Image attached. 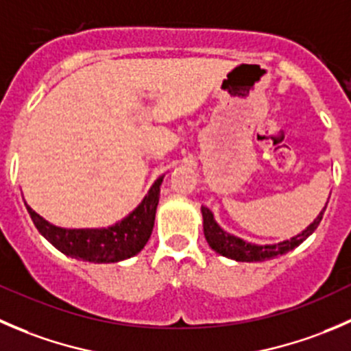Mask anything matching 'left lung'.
<instances>
[{
	"label": "left lung",
	"instance_id": "left-lung-1",
	"mask_svg": "<svg viewBox=\"0 0 351 351\" xmlns=\"http://www.w3.org/2000/svg\"><path fill=\"white\" fill-rule=\"evenodd\" d=\"M326 210V206H324ZM324 210L317 215L314 221L305 228L302 234L295 235L290 241H283L280 244L273 245H256L251 242H245L242 239L235 237V235L227 234L223 228H220V225L215 221L213 213L208 210L206 206H201V213H203V228H204V237H206L208 244L213 251H217L218 254L225 256V258L235 259V261L242 263H256V261H266V259H273L280 254H285V252L292 251V249L300 245L312 232L317 228V225L321 223L322 215Z\"/></svg>",
	"mask_w": 351,
	"mask_h": 351
}]
</instances>
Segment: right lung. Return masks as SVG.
<instances>
[{"instance_id":"1","label":"right lung","mask_w":351,"mask_h":351,"mask_svg":"<svg viewBox=\"0 0 351 351\" xmlns=\"http://www.w3.org/2000/svg\"><path fill=\"white\" fill-rule=\"evenodd\" d=\"M162 180L164 177L155 180L133 213L109 228H61L44 220L29 204L25 206L37 230L62 254L88 263H117L138 254L150 239Z\"/></svg>"}]
</instances>
